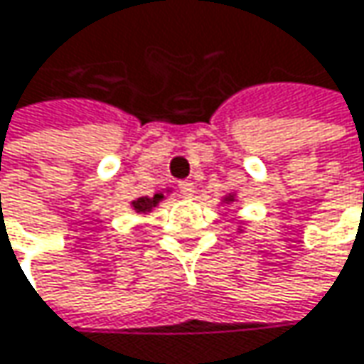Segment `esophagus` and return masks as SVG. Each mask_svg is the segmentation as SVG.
I'll use <instances>...</instances> for the list:
<instances>
[{
	"mask_svg": "<svg viewBox=\"0 0 364 364\" xmlns=\"http://www.w3.org/2000/svg\"><path fill=\"white\" fill-rule=\"evenodd\" d=\"M179 191H181L183 198H191L196 193V185H193V181H179Z\"/></svg>",
	"mask_w": 364,
	"mask_h": 364,
	"instance_id": "esophagus-1",
	"label": "esophagus"
}]
</instances>
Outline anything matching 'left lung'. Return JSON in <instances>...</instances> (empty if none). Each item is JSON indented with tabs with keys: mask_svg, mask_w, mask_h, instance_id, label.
<instances>
[{
	"mask_svg": "<svg viewBox=\"0 0 364 364\" xmlns=\"http://www.w3.org/2000/svg\"><path fill=\"white\" fill-rule=\"evenodd\" d=\"M237 202V196L235 193H227L223 200H220V204H235ZM240 231H244V229H240Z\"/></svg>",
	"mask_w": 364,
	"mask_h": 364,
	"instance_id": "8db88e82",
	"label": "left lung"
}]
</instances>
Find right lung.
<instances>
[{
  "mask_svg": "<svg viewBox=\"0 0 364 364\" xmlns=\"http://www.w3.org/2000/svg\"><path fill=\"white\" fill-rule=\"evenodd\" d=\"M171 193V189H162V191H156L154 196H146V198H137L131 202V208L137 213V215H149L162 200H166V196Z\"/></svg>",
  "mask_w": 364,
  "mask_h": 364,
  "instance_id": "obj_1",
  "label": "right lung"
}]
</instances>
